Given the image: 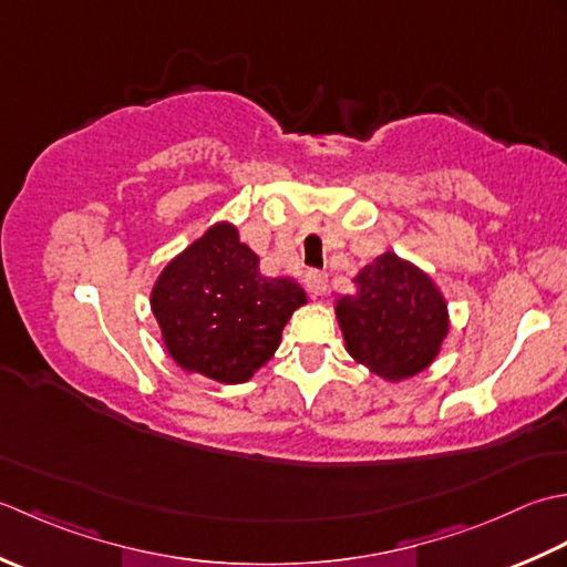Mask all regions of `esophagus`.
<instances>
[{
    "mask_svg": "<svg viewBox=\"0 0 567 567\" xmlns=\"http://www.w3.org/2000/svg\"><path fill=\"white\" fill-rule=\"evenodd\" d=\"M306 288L313 296H326V291H328V274L326 271H308L306 274Z\"/></svg>",
    "mask_w": 567,
    "mask_h": 567,
    "instance_id": "34e87169",
    "label": "esophagus"
}]
</instances>
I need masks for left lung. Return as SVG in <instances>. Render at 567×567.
<instances>
[{"instance_id": "8db88e82", "label": "left lung", "mask_w": 567, "mask_h": 567, "mask_svg": "<svg viewBox=\"0 0 567 567\" xmlns=\"http://www.w3.org/2000/svg\"><path fill=\"white\" fill-rule=\"evenodd\" d=\"M352 281L357 291L334 300L352 360L391 384L429 369L450 332L447 300L431 276L384 251Z\"/></svg>"}]
</instances>
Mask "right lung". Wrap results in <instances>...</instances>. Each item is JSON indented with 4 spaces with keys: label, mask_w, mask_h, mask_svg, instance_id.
<instances>
[{
    "label": "right lung",
    "mask_w": 567,
    "mask_h": 567,
    "mask_svg": "<svg viewBox=\"0 0 567 567\" xmlns=\"http://www.w3.org/2000/svg\"><path fill=\"white\" fill-rule=\"evenodd\" d=\"M308 296L293 279H269L233 223H215L173 257L152 286V313L183 372L245 384L281 344Z\"/></svg>",
    "instance_id": "right-lung-1"
}]
</instances>
